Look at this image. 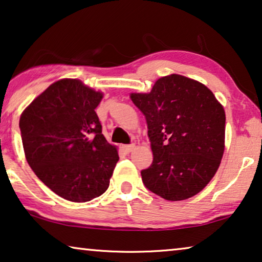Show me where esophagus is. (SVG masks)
I'll use <instances>...</instances> for the list:
<instances>
[{
    "mask_svg": "<svg viewBox=\"0 0 262 262\" xmlns=\"http://www.w3.org/2000/svg\"><path fill=\"white\" fill-rule=\"evenodd\" d=\"M134 148H135V144L134 143L124 144V146H123V149L126 150V151H128V153H129V151H132L133 149H134Z\"/></svg>",
    "mask_w": 262,
    "mask_h": 262,
    "instance_id": "1",
    "label": "esophagus"
}]
</instances>
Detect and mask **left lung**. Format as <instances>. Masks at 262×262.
Wrapping results in <instances>:
<instances>
[{
  "label": "left lung",
  "instance_id": "1",
  "mask_svg": "<svg viewBox=\"0 0 262 262\" xmlns=\"http://www.w3.org/2000/svg\"><path fill=\"white\" fill-rule=\"evenodd\" d=\"M148 126L153 163L141 170L150 192L180 201L201 192L220 166L225 149L224 107L200 82L163 76L148 94H132Z\"/></svg>",
  "mask_w": 262,
  "mask_h": 262
}]
</instances>
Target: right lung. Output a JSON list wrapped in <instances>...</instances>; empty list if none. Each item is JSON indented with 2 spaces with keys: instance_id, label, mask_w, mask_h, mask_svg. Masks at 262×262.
<instances>
[{
  "instance_id": "1",
  "label": "right lung",
  "mask_w": 262,
  "mask_h": 262,
  "mask_svg": "<svg viewBox=\"0 0 262 262\" xmlns=\"http://www.w3.org/2000/svg\"><path fill=\"white\" fill-rule=\"evenodd\" d=\"M102 96L79 80L63 79L49 85L19 118L30 168L66 200L85 202L103 194L119 161L95 112Z\"/></svg>"
}]
</instances>
